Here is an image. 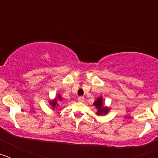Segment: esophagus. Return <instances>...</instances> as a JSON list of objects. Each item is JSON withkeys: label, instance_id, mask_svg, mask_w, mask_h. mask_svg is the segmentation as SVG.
I'll list each match as a JSON object with an SVG mask.
<instances>
[{"label": "esophagus", "instance_id": "obj_1", "mask_svg": "<svg viewBox=\"0 0 158 158\" xmlns=\"http://www.w3.org/2000/svg\"><path fill=\"white\" fill-rule=\"evenodd\" d=\"M77 100L79 102H83L85 100V97H83V96H79L77 98Z\"/></svg>", "mask_w": 158, "mask_h": 158}]
</instances>
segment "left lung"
Segmentation results:
<instances>
[{"mask_svg": "<svg viewBox=\"0 0 158 158\" xmlns=\"http://www.w3.org/2000/svg\"><path fill=\"white\" fill-rule=\"evenodd\" d=\"M93 105L97 109V111H96V115H106V114L108 113V111L110 110L109 107L104 106V100H103V97L102 96H100V97H98V98L95 100L94 103H93Z\"/></svg>", "mask_w": 158, "mask_h": 158, "instance_id": "obj_1", "label": "left lung"}]
</instances>
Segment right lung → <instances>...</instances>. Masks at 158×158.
<instances>
[{
    "instance_id": "obj_1",
    "label": "right lung",
    "mask_w": 158,
    "mask_h": 158,
    "mask_svg": "<svg viewBox=\"0 0 158 158\" xmlns=\"http://www.w3.org/2000/svg\"><path fill=\"white\" fill-rule=\"evenodd\" d=\"M62 96H61V95L58 93V94L57 95V97H55L54 100H49V104L51 106V107H52L53 110H55V107H58V101H62Z\"/></svg>"
}]
</instances>
